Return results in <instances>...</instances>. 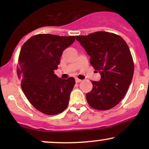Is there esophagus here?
Segmentation results:
<instances>
[{
    "instance_id": "34e87169",
    "label": "esophagus",
    "mask_w": 149,
    "mask_h": 149,
    "mask_svg": "<svg viewBox=\"0 0 149 149\" xmlns=\"http://www.w3.org/2000/svg\"><path fill=\"white\" fill-rule=\"evenodd\" d=\"M82 81V80H80V79H79V78H76V83H80V82H81Z\"/></svg>"
}]
</instances>
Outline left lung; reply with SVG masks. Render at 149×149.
I'll list each match as a JSON object with an SVG mask.
<instances>
[{"instance_id":"obj_1","label":"left lung","mask_w":149,"mask_h":149,"mask_svg":"<svg viewBox=\"0 0 149 149\" xmlns=\"http://www.w3.org/2000/svg\"><path fill=\"white\" fill-rule=\"evenodd\" d=\"M76 38L101 75L100 81H92L93 88L86 95L89 105L97 110L112 109L123 99L132 80L134 63L127 44L119 36L106 31Z\"/></svg>"}]
</instances>
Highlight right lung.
<instances>
[{"mask_svg":"<svg viewBox=\"0 0 149 149\" xmlns=\"http://www.w3.org/2000/svg\"><path fill=\"white\" fill-rule=\"evenodd\" d=\"M75 41V36L38 34L22 47L17 75L22 89L30 103L47 115L63 112L69 105L75 79H61L54 74L63 51Z\"/></svg>","mask_w":149,"mask_h":149,"instance_id":"right-lung-1","label":"right lung"}]
</instances>
